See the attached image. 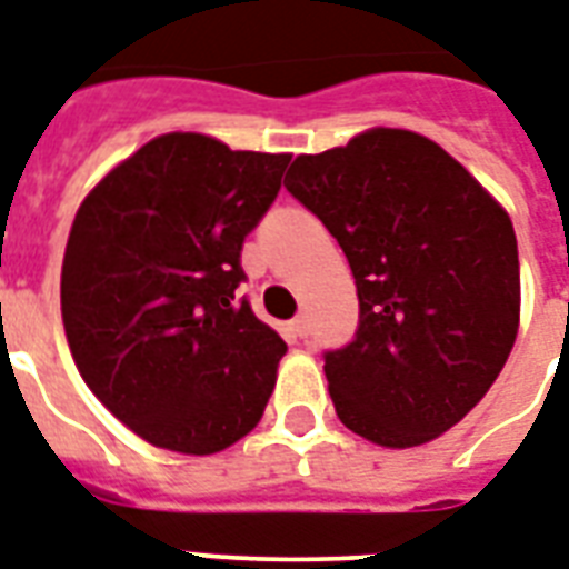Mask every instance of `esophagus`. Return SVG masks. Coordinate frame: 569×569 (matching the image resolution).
<instances>
[{"mask_svg": "<svg viewBox=\"0 0 569 569\" xmlns=\"http://www.w3.org/2000/svg\"><path fill=\"white\" fill-rule=\"evenodd\" d=\"M292 333L298 337V340H307V333H310V325H307V316H298V319H292Z\"/></svg>", "mask_w": 569, "mask_h": 569, "instance_id": "1", "label": "esophagus"}]
</instances>
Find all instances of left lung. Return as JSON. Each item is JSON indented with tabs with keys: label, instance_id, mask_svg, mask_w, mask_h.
<instances>
[{
	"label": "left lung",
	"instance_id": "8db88e82",
	"mask_svg": "<svg viewBox=\"0 0 569 569\" xmlns=\"http://www.w3.org/2000/svg\"><path fill=\"white\" fill-rule=\"evenodd\" d=\"M283 184L337 238L358 289L355 340L325 355L337 418L379 448L439 439L516 342L510 214L439 142L402 128L298 154Z\"/></svg>",
	"mask_w": 569,
	"mask_h": 569
}]
</instances>
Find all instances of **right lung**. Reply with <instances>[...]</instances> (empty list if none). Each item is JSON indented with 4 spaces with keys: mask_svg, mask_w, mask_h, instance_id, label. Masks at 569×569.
I'll return each instance as SVG.
<instances>
[{
    "mask_svg": "<svg viewBox=\"0 0 569 569\" xmlns=\"http://www.w3.org/2000/svg\"><path fill=\"white\" fill-rule=\"evenodd\" d=\"M292 154L149 140L77 208L62 325L82 381L154 448L208 457L259 423L286 342L238 301L241 244Z\"/></svg>",
    "mask_w": 569,
    "mask_h": 569,
    "instance_id": "obj_1",
    "label": "right lung"
}]
</instances>
